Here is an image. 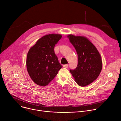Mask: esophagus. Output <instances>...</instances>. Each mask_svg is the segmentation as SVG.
<instances>
[{
	"mask_svg": "<svg viewBox=\"0 0 121 121\" xmlns=\"http://www.w3.org/2000/svg\"><path fill=\"white\" fill-rule=\"evenodd\" d=\"M68 66V64H66V65H64V67H65V68H67Z\"/></svg>",
	"mask_w": 121,
	"mask_h": 121,
	"instance_id": "1",
	"label": "esophagus"
}]
</instances>
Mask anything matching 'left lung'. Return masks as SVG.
Returning <instances> with one entry per match:
<instances>
[{"mask_svg":"<svg viewBox=\"0 0 121 121\" xmlns=\"http://www.w3.org/2000/svg\"><path fill=\"white\" fill-rule=\"evenodd\" d=\"M67 37L75 47L78 58L77 67L70 70V72L78 85L85 87L99 77L102 66L101 56L87 37L72 34H69Z\"/></svg>","mask_w":121,"mask_h":121,"instance_id":"1","label":"left lung"}]
</instances>
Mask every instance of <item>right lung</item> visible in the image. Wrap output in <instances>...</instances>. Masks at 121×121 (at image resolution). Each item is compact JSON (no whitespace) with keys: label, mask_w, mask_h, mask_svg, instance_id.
<instances>
[{"label":"right lung","mask_w":121,"mask_h":121,"mask_svg":"<svg viewBox=\"0 0 121 121\" xmlns=\"http://www.w3.org/2000/svg\"><path fill=\"white\" fill-rule=\"evenodd\" d=\"M62 37L59 34H47L39 39L29 50L27 69L32 80L37 85H47L62 67L54 52L55 45Z\"/></svg>","instance_id":"obj_1"}]
</instances>
